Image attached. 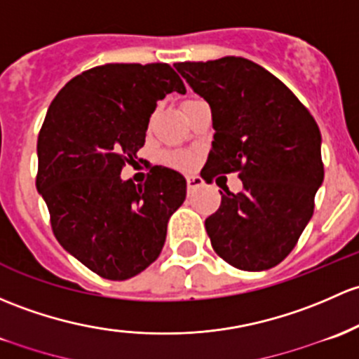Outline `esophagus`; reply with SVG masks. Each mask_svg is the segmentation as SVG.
<instances>
[{
  "mask_svg": "<svg viewBox=\"0 0 359 359\" xmlns=\"http://www.w3.org/2000/svg\"><path fill=\"white\" fill-rule=\"evenodd\" d=\"M186 182H187V189H189V191L203 186V179H201V177H198V175H187Z\"/></svg>",
  "mask_w": 359,
  "mask_h": 359,
  "instance_id": "1",
  "label": "esophagus"
}]
</instances>
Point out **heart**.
<instances>
[{"instance_id": "1", "label": "heart", "mask_w": 359, "mask_h": 359, "mask_svg": "<svg viewBox=\"0 0 359 359\" xmlns=\"http://www.w3.org/2000/svg\"><path fill=\"white\" fill-rule=\"evenodd\" d=\"M192 100H186L182 104L189 103ZM167 161L170 165H175V167H186V165H189V158L186 156V154H172V156H167Z\"/></svg>"}]
</instances>
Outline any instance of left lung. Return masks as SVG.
I'll list each match as a JSON object with an SVG mask.
<instances>
[{"label": "left lung", "mask_w": 359, "mask_h": 359, "mask_svg": "<svg viewBox=\"0 0 359 359\" xmlns=\"http://www.w3.org/2000/svg\"><path fill=\"white\" fill-rule=\"evenodd\" d=\"M208 101L213 142L201 177L239 173L243 191L222 194L205 222L215 252L239 270L277 266L292 251L323 182L322 135L308 108L251 60L175 63Z\"/></svg>", "instance_id": "1"}]
</instances>
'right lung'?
<instances>
[{"mask_svg": "<svg viewBox=\"0 0 359 359\" xmlns=\"http://www.w3.org/2000/svg\"><path fill=\"white\" fill-rule=\"evenodd\" d=\"M184 94L168 63H107L75 75L51 101L37 135L36 187L58 243L100 277L127 280L160 256L186 179L153 167L141 186L120 179L144 146L149 116Z\"/></svg>", "mask_w": 359, "mask_h": 359, "instance_id": "right-lung-1", "label": "right lung"}]
</instances>
